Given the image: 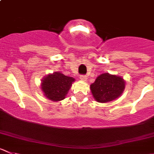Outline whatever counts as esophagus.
Returning a JSON list of instances; mask_svg holds the SVG:
<instances>
[{
    "instance_id": "esophagus-1",
    "label": "esophagus",
    "mask_w": 154,
    "mask_h": 154,
    "mask_svg": "<svg viewBox=\"0 0 154 154\" xmlns=\"http://www.w3.org/2000/svg\"><path fill=\"white\" fill-rule=\"evenodd\" d=\"M80 80H84V81H86V80H87V76H86V75H81L80 76Z\"/></svg>"
}]
</instances>
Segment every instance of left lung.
Here are the masks:
<instances>
[{"instance_id":"obj_1","label":"left lung","mask_w":154,"mask_h":154,"mask_svg":"<svg viewBox=\"0 0 154 154\" xmlns=\"http://www.w3.org/2000/svg\"><path fill=\"white\" fill-rule=\"evenodd\" d=\"M125 88V81L120 77L102 74L90 86L93 97L98 102L113 101L120 96Z\"/></svg>"}]
</instances>
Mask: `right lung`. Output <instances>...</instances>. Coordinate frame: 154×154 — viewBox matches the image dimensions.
<instances>
[{"label": "right lung", "instance_id": "right-lung-1", "mask_svg": "<svg viewBox=\"0 0 154 154\" xmlns=\"http://www.w3.org/2000/svg\"><path fill=\"white\" fill-rule=\"evenodd\" d=\"M74 81V79L67 77L61 73L55 72L49 74L42 80L41 89L44 95L50 100L54 101L64 99L68 91Z\"/></svg>", "mask_w": 154, "mask_h": 154}]
</instances>
